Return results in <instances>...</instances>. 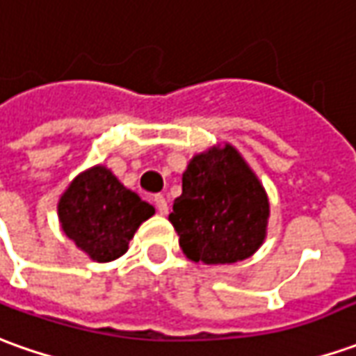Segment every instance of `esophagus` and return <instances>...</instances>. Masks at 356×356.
Masks as SVG:
<instances>
[{
    "mask_svg": "<svg viewBox=\"0 0 356 356\" xmlns=\"http://www.w3.org/2000/svg\"><path fill=\"white\" fill-rule=\"evenodd\" d=\"M154 202H156V209H158L159 214H168L169 207H168V200H165L163 195H156V197H154Z\"/></svg>",
    "mask_w": 356,
    "mask_h": 356,
    "instance_id": "esophagus-1",
    "label": "esophagus"
}]
</instances>
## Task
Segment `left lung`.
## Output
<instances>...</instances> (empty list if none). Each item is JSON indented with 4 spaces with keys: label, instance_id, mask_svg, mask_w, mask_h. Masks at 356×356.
Returning <instances> with one entry per match:
<instances>
[{
    "label": "left lung",
    "instance_id": "left-lung-1",
    "mask_svg": "<svg viewBox=\"0 0 356 356\" xmlns=\"http://www.w3.org/2000/svg\"><path fill=\"white\" fill-rule=\"evenodd\" d=\"M267 218L265 188L232 146L193 158L169 214L183 253L204 265L248 259L265 239Z\"/></svg>",
    "mask_w": 356,
    "mask_h": 356
}]
</instances>
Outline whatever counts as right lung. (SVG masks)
<instances>
[{"mask_svg":"<svg viewBox=\"0 0 356 356\" xmlns=\"http://www.w3.org/2000/svg\"><path fill=\"white\" fill-rule=\"evenodd\" d=\"M152 214L154 207L120 185L103 165L74 179L58 202V216L67 238L99 263L127 253L138 226Z\"/></svg>","mask_w":356,"mask_h":356,"instance_id":"add662e5","label":"right lung"}]
</instances>
